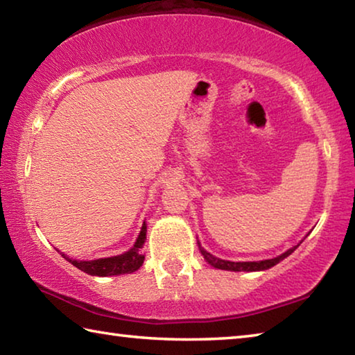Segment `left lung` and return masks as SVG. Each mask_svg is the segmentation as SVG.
Listing matches in <instances>:
<instances>
[{
  "label": "left lung",
  "mask_w": 355,
  "mask_h": 355,
  "mask_svg": "<svg viewBox=\"0 0 355 355\" xmlns=\"http://www.w3.org/2000/svg\"><path fill=\"white\" fill-rule=\"evenodd\" d=\"M199 249L202 252L203 258H205V260L214 268L225 269V271H248V272H250V271H264V269L275 266V264L284 260V258L291 255L293 252L297 249V245H294V248H291L290 250H286L285 254L271 258V260H263V261H227V260H220V258L211 255L205 249H202L200 245H199Z\"/></svg>",
  "instance_id": "1"
}]
</instances>
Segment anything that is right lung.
I'll return each mask as SVG.
<instances>
[{
  "label": "right lung",
  "mask_w": 355,
  "mask_h": 355,
  "mask_svg": "<svg viewBox=\"0 0 355 355\" xmlns=\"http://www.w3.org/2000/svg\"><path fill=\"white\" fill-rule=\"evenodd\" d=\"M147 239V225H142V230L139 233V238H137L136 244L131 248L128 252H125L122 255L117 257H110V258H98V260H91V261H76L70 260V258L62 257L65 260H69L73 266L81 269L83 272L89 275H100V277H106V275H119V274H131L137 271L142 266L144 263V255H142V245Z\"/></svg>",
  "instance_id": "add662e5"
}]
</instances>
